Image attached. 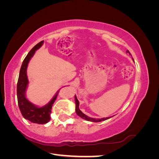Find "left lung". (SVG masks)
Returning <instances> with one entry per match:
<instances>
[{
    "label": "left lung",
    "instance_id": "left-lung-1",
    "mask_svg": "<svg viewBox=\"0 0 159 159\" xmlns=\"http://www.w3.org/2000/svg\"><path fill=\"white\" fill-rule=\"evenodd\" d=\"M127 52H128L129 54H131V53L129 52V50L127 51ZM134 61V60H133ZM75 112L77 113V115L80 116L81 118H82L84 119L87 120V121H92V122H101V121H105V120H107L111 117H106V118H102V119H95V118H91L87 115H85L84 113H83L81 111L80 108H79V105H80V103H79V101L78 99H77L76 95L75 96Z\"/></svg>",
    "mask_w": 159,
    "mask_h": 159
}]
</instances>
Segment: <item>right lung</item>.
Instances as JSON below:
<instances>
[{
  "label": "right lung",
  "mask_w": 159,
  "mask_h": 159,
  "mask_svg": "<svg viewBox=\"0 0 159 159\" xmlns=\"http://www.w3.org/2000/svg\"><path fill=\"white\" fill-rule=\"evenodd\" d=\"M43 43H44V40L41 41L35 46H34L32 50L28 52L22 62L17 83L18 104L22 116L30 122L38 124H45L50 121L52 107L59 93L58 91L50 102L45 106L42 107L35 106L26 98L25 92L28 84L26 75V69L28 62L34 54L36 50L42 46Z\"/></svg>",
  "instance_id": "add662e5"
}]
</instances>
